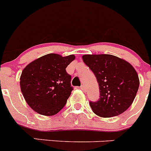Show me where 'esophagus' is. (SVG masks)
<instances>
[{"instance_id": "esophagus-1", "label": "esophagus", "mask_w": 151, "mask_h": 151, "mask_svg": "<svg viewBox=\"0 0 151 151\" xmlns=\"http://www.w3.org/2000/svg\"><path fill=\"white\" fill-rule=\"evenodd\" d=\"M80 88H81V89H82V91H86V88L85 86H83V85L80 86Z\"/></svg>"}]
</instances>
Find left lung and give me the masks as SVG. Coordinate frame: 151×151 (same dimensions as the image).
I'll return each mask as SVG.
<instances>
[{
	"label": "left lung",
	"instance_id": "1",
	"mask_svg": "<svg viewBox=\"0 0 151 151\" xmlns=\"http://www.w3.org/2000/svg\"><path fill=\"white\" fill-rule=\"evenodd\" d=\"M83 60L99 84V101L89 103L93 112L102 118L125 112L133 104L139 86V75L133 66L110 54L83 55Z\"/></svg>",
	"mask_w": 151,
	"mask_h": 151
}]
</instances>
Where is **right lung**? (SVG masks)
<instances>
[{
	"mask_svg": "<svg viewBox=\"0 0 151 151\" xmlns=\"http://www.w3.org/2000/svg\"><path fill=\"white\" fill-rule=\"evenodd\" d=\"M74 55L49 53L31 62L22 71L20 87L27 104L45 116L58 113L71 95V76L65 68Z\"/></svg>",
	"mask_w": 151,
	"mask_h": 151,
	"instance_id": "right-lung-1",
	"label": "right lung"
}]
</instances>
